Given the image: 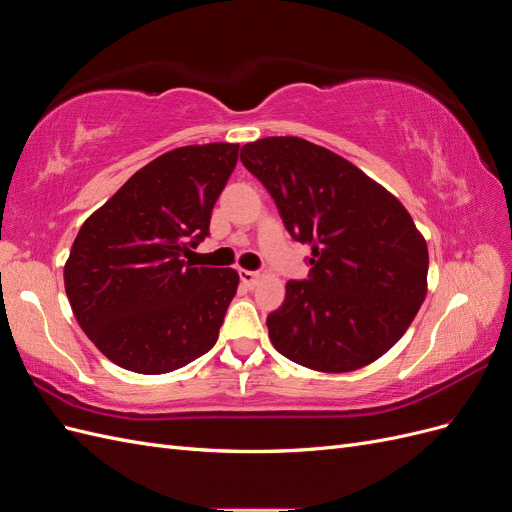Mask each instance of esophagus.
<instances>
[{
    "label": "esophagus",
    "instance_id": "34e87169",
    "mask_svg": "<svg viewBox=\"0 0 512 512\" xmlns=\"http://www.w3.org/2000/svg\"><path fill=\"white\" fill-rule=\"evenodd\" d=\"M239 277H241V282L245 284V286H254L256 282H258V273L256 271H247V269H239Z\"/></svg>",
    "mask_w": 512,
    "mask_h": 512
}]
</instances>
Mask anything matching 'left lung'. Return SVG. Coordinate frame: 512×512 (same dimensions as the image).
Instances as JSON below:
<instances>
[{
  "label": "left lung",
  "instance_id": "left-lung-1",
  "mask_svg": "<svg viewBox=\"0 0 512 512\" xmlns=\"http://www.w3.org/2000/svg\"><path fill=\"white\" fill-rule=\"evenodd\" d=\"M241 162L275 200L290 237L312 247L307 280H290L267 316L275 350L329 374L391 350L427 294V243L406 207L305 138H260L241 147Z\"/></svg>",
  "mask_w": 512,
  "mask_h": 512
}]
</instances>
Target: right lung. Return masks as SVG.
Listing matches in <instances>:
<instances>
[{"label":"right lung","mask_w":512,"mask_h":512,"mask_svg":"<svg viewBox=\"0 0 512 512\" xmlns=\"http://www.w3.org/2000/svg\"><path fill=\"white\" fill-rule=\"evenodd\" d=\"M239 145H190L134 173L81 226L64 269L81 329L113 363L168 374L218 342L239 286L235 269L185 260L209 237L211 211Z\"/></svg>","instance_id":"right-lung-1"}]
</instances>
